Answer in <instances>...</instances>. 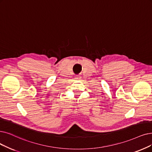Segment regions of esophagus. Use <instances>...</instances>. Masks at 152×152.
<instances>
[{"mask_svg": "<svg viewBox=\"0 0 152 152\" xmlns=\"http://www.w3.org/2000/svg\"><path fill=\"white\" fill-rule=\"evenodd\" d=\"M79 77H76V79H78V78H79Z\"/></svg>", "mask_w": 152, "mask_h": 152, "instance_id": "esophagus-1", "label": "esophagus"}]
</instances>
